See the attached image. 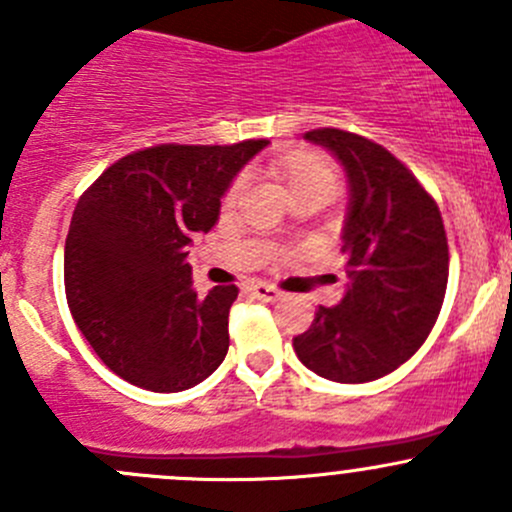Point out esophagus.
<instances>
[{"label": "esophagus", "instance_id": "esophagus-1", "mask_svg": "<svg viewBox=\"0 0 512 512\" xmlns=\"http://www.w3.org/2000/svg\"><path fill=\"white\" fill-rule=\"evenodd\" d=\"M250 292L255 294L257 299H262V302H277V299L282 297L280 289H275V287L265 285V282H255V285L250 287Z\"/></svg>", "mask_w": 512, "mask_h": 512}]
</instances>
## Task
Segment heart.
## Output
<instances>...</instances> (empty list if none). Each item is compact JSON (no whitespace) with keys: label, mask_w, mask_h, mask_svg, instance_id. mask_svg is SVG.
<instances>
[{"label":"heart","mask_w":512,"mask_h":512,"mask_svg":"<svg viewBox=\"0 0 512 512\" xmlns=\"http://www.w3.org/2000/svg\"><path fill=\"white\" fill-rule=\"evenodd\" d=\"M280 178L285 180L287 193H294V190L302 188H337V173H334L332 163L324 160L322 156H312V153H294V156H287L280 160ZM242 188V180H237L232 185L230 195L227 198H237Z\"/></svg>","instance_id":"heart-1"}]
</instances>
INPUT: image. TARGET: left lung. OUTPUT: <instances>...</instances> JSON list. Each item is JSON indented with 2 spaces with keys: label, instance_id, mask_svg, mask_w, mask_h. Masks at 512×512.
<instances>
[{
  "label": "left lung",
  "instance_id": "8db88e82",
  "mask_svg": "<svg viewBox=\"0 0 512 512\" xmlns=\"http://www.w3.org/2000/svg\"><path fill=\"white\" fill-rule=\"evenodd\" d=\"M302 138L327 148L347 178V287L294 337V352L324 379L364 384L399 369L431 334L448 282L446 230L431 195L379 143L339 128Z\"/></svg>",
  "mask_w": 512,
  "mask_h": 512
}]
</instances>
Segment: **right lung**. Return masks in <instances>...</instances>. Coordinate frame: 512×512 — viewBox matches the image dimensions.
I'll return each instance as SVG.
<instances>
[{
  "label": "right lung",
  "mask_w": 512,
  "mask_h": 512,
  "mask_svg": "<svg viewBox=\"0 0 512 512\" xmlns=\"http://www.w3.org/2000/svg\"><path fill=\"white\" fill-rule=\"evenodd\" d=\"M270 141L156 146L103 170L81 195L64 250L71 317L121 379L175 394L223 364L237 287L193 292L185 260L232 180Z\"/></svg>",
  "instance_id": "obj_1"
}]
</instances>
